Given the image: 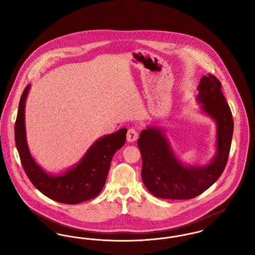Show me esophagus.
Listing matches in <instances>:
<instances>
[{
    "label": "esophagus",
    "mask_w": 255,
    "mask_h": 255,
    "mask_svg": "<svg viewBox=\"0 0 255 255\" xmlns=\"http://www.w3.org/2000/svg\"><path fill=\"white\" fill-rule=\"evenodd\" d=\"M136 139H137V132H136L133 128L129 129L128 132H127V141L133 142V141H135Z\"/></svg>",
    "instance_id": "1"
}]
</instances>
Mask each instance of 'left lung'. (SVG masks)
<instances>
[{"label":"left lung","instance_id":"obj_1","mask_svg":"<svg viewBox=\"0 0 255 255\" xmlns=\"http://www.w3.org/2000/svg\"><path fill=\"white\" fill-rule=\"evenodd\" d=\"M218 79L204 75L197 87L201 110L216 123V152L206 165H185L176 156L164 129L147 126L137 139L142 158L141 178L148 191L168 200H187L202 194L226 167L233 133L232 115Z\"/></svg>","mask_w":255,"mask_h":255}]
</instances>
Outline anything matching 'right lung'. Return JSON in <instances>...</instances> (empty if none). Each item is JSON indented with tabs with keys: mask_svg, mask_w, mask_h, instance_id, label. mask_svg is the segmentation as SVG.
Listing matches in <instances>:
<instances>
[{
	"mask_svg": "<svg viewBox=\"0 0 255 255\" xmlns=\"http://www.w3.org/2000/svg\"><path fill=\"white\" fill-rule=\"evenodd\" d=\"M29 88L25 87L20 99L14 127L15 143L26 176L41 193L58 203L76 205L97 197L106 182L112 158L126 141L127 129L98 138L72 168L59 175L49 174L37 164L27 146L24 107Z\"/></svg>",
	"mask_w": 255,
	"mask_h": 255,
	"instance_id": "obj_1",
	"label": "right lung"
}]
</instances>
